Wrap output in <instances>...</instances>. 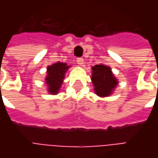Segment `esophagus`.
<instances>
[{
	"label": "esophagus",
	"instance_id": "obj_1",
	"mask_svg": "<svg viewBox=\"0 0 158 158\" xmlns=\"http://www.w3.org/2000/svg\"><path fill=\"white\" fill-rule=\"evenodd\" d=\"M84 59L83 58H77V63L79 64V66H83L84 64Z\"/></svg>",
	"mask_w": 158,
	"mask_h": 158
}]
</instances>
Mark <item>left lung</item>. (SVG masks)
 Here are the masks:
<instances>
[{
  "mask_svg": "<svg viewBox=\"0 0 158 158\" xmlns=\"http://www.w3.org/2000/svg\"><path fill=\"white\" fill-rule=\"evenodd\" d=\"M91 81L94 90L100 97L110 96L118 85V80L112 69L104 64H97L91 68Z\"/></svg>",
  "mask_w": 158,
  "mask_h": 158,
  "instance_id": "1",
  "label": "left lung"
}]
</instances>
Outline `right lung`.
<instances>
[{"instance_id": "obj_1", "label": "right lung", "mask_w": 158, "mask_h": 158, "mask_svg": "<svg viewBox=\"0 0 158 158\" xmlns=\"http://www.w3.org/2000/svg\"><path fill=\"white\" fill-rule=\"evenodd\" d=\"M71 66L66 62H57L47 67L45 84L47 86V92L50 95H57L65 78L66 72Z\"/></svg>"}]
</instances>
